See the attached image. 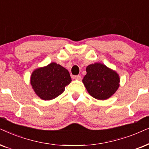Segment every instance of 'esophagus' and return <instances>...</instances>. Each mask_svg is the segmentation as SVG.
Returning a JSON list of instances; mask_svg holds the SVG:
<instances>
[{
	"label": "esophagus",
	"instance_id": "34e87169",
	"mask_svg": "<svg viewBox=\"0 0 149 149\" xmlns=\"http://www.w3.org/2000/svg\"><path fill=\"white\" fill-rule=\"evenodd\" d=\"M75 79H76V80H80V79H81V76H75Z\"/></svg>",
	"mask_w": 149,
	"mask_h": 149
}]
</instances>
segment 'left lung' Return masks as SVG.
Wrapping results in <instances>:
<instances>
[{
	"label": "left lung",
	"mask_w": 149,
	"mask_h": 149,
	"mask_svg": "<svg viewBox=\"0 0 149 149\" xmlns=\"http://www.w3.org/2000/svg\"><path fill=\"white\" fill-rule=\"evenodd\" d=\"M82 82L93 97L106 100L112 97L120 86L119 75L104 64L95 63L87 66Z\"/></svg>",
	"instance_id": "1"
}]
</instances>
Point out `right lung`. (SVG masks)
<instances>
[{
    "mask_svg": "<svg viewBox=\"0 0 149 149\" xmlns=\"http://www.w3.org/2000/svg\"><path fill=\"white\" fill-rule=\"evenodd\" d=\"M71 82L68 70L54 62L35 69L31 76L32 88L39 97L45 101L62 94Z\"/></svg>",
    "mask_w": 149,
    "mask_h": 149,
    "instance_id": "right-lung-1",
    "label": "right lung"
}]
</instances>
